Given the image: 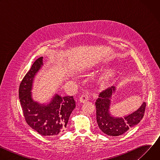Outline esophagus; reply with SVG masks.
<instances>
[{
  "label": "esophagus",
  "instance_id": "34e87169",
  "mask_svg": "<svg viewBox=\"0 0 160 160\" xmlns=\"http://www.w3.org/2000/svg\"><path fill=\"white\" fill-rule=\"evenodd\" d=\"M88 98H89V96L88 94H83L80 98V101L81 102H85L88 100Z\"/></svg>",
  "mask_w": 160,
  "mask_h": 160
}]
</instances>
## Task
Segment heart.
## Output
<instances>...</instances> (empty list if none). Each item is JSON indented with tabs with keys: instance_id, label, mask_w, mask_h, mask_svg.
Here are the masks:
<instances>
[{
	"instance_id": "obj_1",
	"label": "heart",
	"mask_w": 160,
	"mask_h": 160,
	"mask_svg": "<svg viewBox=\"0 0 160 160\" xmlns=\"http://www.w3.org/2000/svg\"><path fill=\"white\" fill-rule=\"evenodd\" d=\"M113 74H114V71L112 70H109L103 75V79L106 81L108 80L110 78L112 77Z\"/></svg>"
}]
</instances>
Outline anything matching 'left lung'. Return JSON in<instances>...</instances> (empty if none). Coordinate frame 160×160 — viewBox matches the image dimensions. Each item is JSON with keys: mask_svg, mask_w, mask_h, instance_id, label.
Returning <instances> with one entry per match:
<instances>
[{"mask_svg": "<svg viewBox=\"0 0 160 160\" xmlns=\"http://www.w3.org/2000/svg\"><path fill=\"white\" fill-rule=\"evenodd\" d=\"M115 90V87L114 86L102 90L99 93L95 103L98 126L103 133L110 136L122 135L138 125L144 115L146 106V102H143L138 110L124 118L111 117L109 112L110 98Z\"/></svg>", "mask_w": 160, "mask_h": 160, "instance_id": "8db88e82", "label": "left lung"}]
</instances>
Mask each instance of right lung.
Segmentation results:
<instances>
[{
  "label": "right lung",
  "instance_id": "right-lung-1",
  "mask_svg": "<svg viewBox=\"0 0 160 160\" xmlns=\"http://www.w3.org/2000/svg\"><path fill=\"white\" fill-rule=\"evenodd\" d=\"M43 57L32 64L20 83L19 98L26 122L39 134L56 136L63 132L76 104L73 96L61 97L56 94L48 105H40L32 99L33 78L42 65Z\"/></svg>",
  "mask_w": 160,
  "mask_h": 160
}]
</instances>
